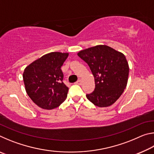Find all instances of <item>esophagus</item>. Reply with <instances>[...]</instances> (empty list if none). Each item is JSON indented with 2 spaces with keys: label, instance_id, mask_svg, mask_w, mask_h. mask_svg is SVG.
<instances>
[{
  "label": "esophagus",
  "instance_id": "esophagus-1",
  "mask_svg": "<svg viewBox=\"0 0 154 154\" xmlns=\"http://www.w3.org/2000/svg\"><path fill=\"white\" fill-rule=\"evenodd\" d=\"M82 79H79V80H78L77 82H76V84H77V85H81V84H82Z\"/></svg>",
  "mask_w": 154,
  "mask_h": 154
}]
</instances>
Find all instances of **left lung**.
Masks as SVG:
<instances>
[{"label":"left lung","instance_id":"8db88e82","mask_svg":"<svg viewBox=\"0 0 154 154\" xmlns=\"http://www.w3.org/2000/svg\"><path fill=\"white\" fill-rule=\"evenodd\" d=\"M78 56L88 64L94 77L95 89L87 98L99 107L116 102L128 83L129 66L123 54L105 45L83 49Z\"/></svg>","mask_w":154,"mask_h":154}]
</instances>
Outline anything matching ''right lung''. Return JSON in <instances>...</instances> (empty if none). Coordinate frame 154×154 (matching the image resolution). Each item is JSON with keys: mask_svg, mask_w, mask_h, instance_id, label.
Returning a JSON list of instances; mask_svg holds the SVG:
<instances>
[{"mask_svg": "<svg viewBox=\"0 0 154 154\" xmlns=\"http://www.w3.org/2000/svg\"><path fill=\"white\" fill-rule=\"evenodd\" d=\"M69 53L51 52L32 62L24 69L23 79L29 97L43 109H55L66 100L69 88L62 82L61 66Z\"/></svg>", "mask_w": 154, "mask_h": 154, "instance_id": "add662e5", "label": "right lung"}]
</instances>
